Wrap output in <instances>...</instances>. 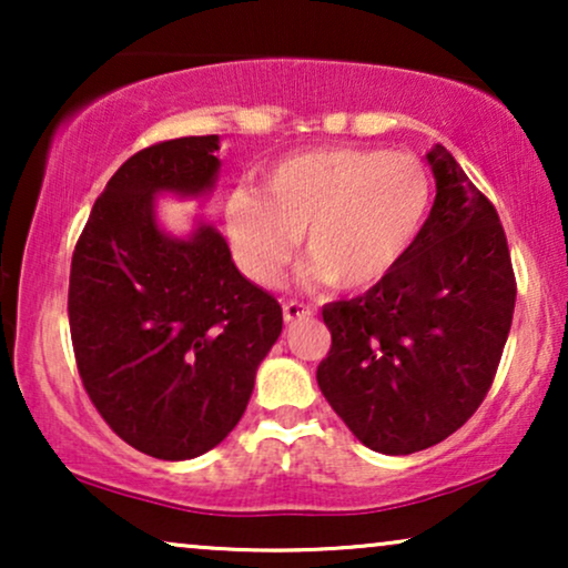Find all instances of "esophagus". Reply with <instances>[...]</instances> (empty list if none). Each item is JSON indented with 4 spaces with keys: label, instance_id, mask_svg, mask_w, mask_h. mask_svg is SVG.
<instances>
[{
    "label": "esophagus",
    "instance_id": "esophagus-1",
    "mask_svg": "<svg viewBox=\"0 0 568 568\" xmlns=\"http://www.w3.org/2000/svg\"><path fill=\"white\" fill-rule=\"evenodd\" d=\"M310 315H313V310L302 305V302H284V323L302 321V317H310Z\"/></svg>",
    "mask_w": 568,
    "mask_h": 568
}]
</instances>
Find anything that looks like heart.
Here are the masks:
<instances>
[{
	"label": "heart",
	"instance_id": "obj_1",
	"mask_svg": "<svg viewBox=\"0 0 568 568\" xmlns=\"http://www.w3.org/2000/svg\"><path fill=\"white\" fill-rule=\"evenodd\" d=\"M429 204V175L408 154L321 146L274 162L261 193H232L224 222L253 282L276 284L302 235L313 282L364 292L400 266Z\"/></svg>",
	"mask_w": 568,
	"mask_h": 568
}]
</instances>
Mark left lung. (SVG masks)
<instances>
[{
	"mask_svg": "<svg viewBox=\"0 0 568 568\" xmlns=\"http://www.w3.org/2000/svg\"><path fill=\"white\" fill-rule=\"evenodd\" d=\"M437 196L414 247L362 297L331 302L317 385L364 447L410 455L460 429L494 383L515 271L499 214L442 144Z\"/></svg>",
	"mask_w": 568,
	"mask_h": 568,
	"instance_id": "left-lung-1",
	"label": "left lung"
}]
</instances>
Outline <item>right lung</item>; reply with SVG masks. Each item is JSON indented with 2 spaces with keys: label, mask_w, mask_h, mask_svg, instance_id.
Listing matches in <instances>:
<instances>
[{
  "label": "right lung",
  "mask_w": 568,
  "mask_h": 568,
  "mask_svg": "<svg viewBox=\"0 0 568 568\" xmlns=\"http://www.w3.org/2000/svg\"><path fill=\"white\" fill-rule=\"evenodd\" d=\"M220 142L170 139L123 162L92 206L69 274L84 390L123 442L158 460L220 445L282 336V305L240 274L212 222L196 216L185 235L160 224V196L214 191Z\"/></svg>",
  "instance_id": "right-lung-1"
}]
</instances>
